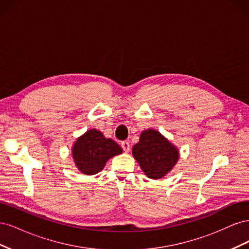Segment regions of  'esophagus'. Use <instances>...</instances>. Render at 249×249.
Returning a JSON list of instances; mask_svg holds the SVG:
<instances>
[{
  "label": "esophagus",
  "mask_w": 249,
  "mask_h": 249,
  "mask_svg": "<svg viewBox=\"0 0 249 249\" xmlns=\"http://www.w3.org/2000/svg\"><path fill=\"white\" fill-rule=\"evenodd\" d=\"M122 147L124 149V152H125V153L130 152V143L127 141H123L122 142Z\"/></svg>",
  "instance_id": "esophagus-1"
}]
</instances>
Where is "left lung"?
Listing matches in <instances>:
<instances>
[{
  "instance_id": "1",
  "label": "left lung",
  "mask_w": 249,
  "mask_h": 249,
  "mask_svg": "<svg viewBox=\"0 0 249 249\" xmlns=\"http://www.w3.org/2000/svg\"><path fill=\"white\" fill-rule=\"evenodd\" d=\"M132 153L146 177L159 179L173 168L178 160V150L160 132L153 129L143 131Z\"/></svg>"
}]
</instances>
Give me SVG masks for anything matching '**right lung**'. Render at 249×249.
I'll use <instances>...</instances> for the list:
<instances>
[{
	"label": "right lung",
	"instance_id": "1",
	"mask_svg": "<svg viewBox=\"0 0 249 249\" xmlns=\"http://www.w3.org/2000/svg\"><path fill=\"white\" fill-rule=\"evenodd\" d=\"M72 158L77 168L88 176L100 172L110 158L123 153L115 141L95 129L87 131L73 143Z\"/></svg>",
	"mask_w": 249,
	"mask_h": 249
}]
</instances>
